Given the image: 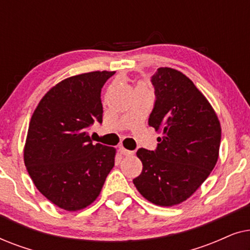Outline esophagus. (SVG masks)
<instances>
[{
	"label": "esophagus",
	"mask_w": 250,
	"mask_h": 250,
	"mask_svg": "<svg viewBox=\"0 0 250 250\" xmlns=\"http://www.w3.org/2000/svg\"><path fill=\"white\" fill-rule=\"evenodd\" d=\"M119 151H121V153L123 156H131L134 153V151H129V150L125 149L124 146H119Z\"/></svg>",
	"instance_id": "esophagus-1"
}]
</instances>
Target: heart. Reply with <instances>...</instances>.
<instances>
[{
    "label": "heart",
    "instance_id": "heart-1",
    "mask_svg": "<svg viewBox=\"0 0 250 250\" xmlns=\"http://www.w3.org/2000/svg\"><path fill=\"white\" fill-rule=\"evenodd\" d=\"M140 86H143V85H140Z\"/></svg>",
    "mask_w": 250,
    "mask_h": 250
}]
</instances>
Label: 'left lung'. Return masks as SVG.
I'll list each match as a JSON object with an SVG mask.
<instances>
[{"mask_svg":"<svg viewBox=\"0 0 250 250\" xmlns=\"http://www.w3.org/2000/svg\"><path fill=\"white\" fill-rule=\"evenodd\" d=\"M151 82L156 102L149 125L162 136L155 151L138 150L143 168L133 183L150 203L172 207L192 196L216 165L221 124L209 101L183 73L160 67Z\"/></svg>","mask_w":250,"mask_h":250,"instance_id":"obj_1","label":"left lung"}]
</instances>
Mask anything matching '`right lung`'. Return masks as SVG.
<instances>
[{"label": "right lung", "mask_w": 250, "mask_h": 250, "mask_svg": "<svg viewBox=\"0 0 250 250\" xmlns=\"http://www.w3.org/2000/svg\"><path fill=\"white\" fill-rule=\"evenodd\" d=\"M115 71L68 77L41 99L30 118L23 162L37 190L56 206L76 211L99 197L115 165L116 149L92 143L102 123L101 88Z\"/></svg>", "instance_id": "obj_1"}]
</instances>
